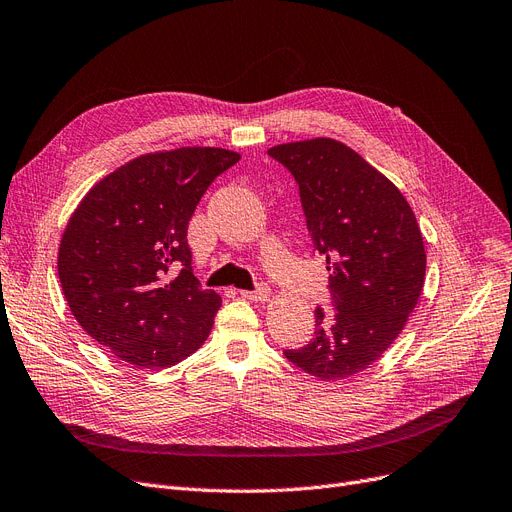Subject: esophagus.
Masks as SVG:
<instances>
[{
    "label": "esophagus",
    "instance_id": "obj_1",
    "mask_svg": "<svg viewBox=\"0 0 512 512\" xmlns=\"http://www.w3.org/2000/svg\"><path fill=\"white\" fill-rule=\"evenodd\" d=\"M240 295L244 297V299H251V301H259V304H263V301H268L270 299V289H268V285H257V289L255 291H240Z\"/></svg>",
    "mask_w": 512,
    "mask_h": 512
}]
</instances>
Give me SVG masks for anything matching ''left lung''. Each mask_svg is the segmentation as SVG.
Wrapping results in <instances>:
<instances>
[{"mask_svg":"<svg viewBox=\"0 0 512 512\" xmlns=\"http://www.w3.org/2000/svg\"><path fill=\"white\" fill-rule=\"evenodd\" d=\"M268 154L299 185L337 310L327 318L316 308L312 342L285 356L318 380H348L392 346L418 304L426 274L420 225L399 187L344 143L318 137Z\"/></svg>","mask_w":512,"mask_h":512,"instance_id":"8db88e82","label":"left lung"}]
</instances>
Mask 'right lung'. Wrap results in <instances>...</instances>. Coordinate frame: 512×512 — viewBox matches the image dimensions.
<instances>
[{
  "label": "right lung",
  "mask_w": 512,
  "mask_h": 512,
  "mask_svg": "<svg viewBox=\"0 0 512 512\" xmlns=\"http://www.w3.org/2000/svg\"><path fill=\"white\" fill-rule=\"evenodd\" d=\"M238 160L221 147L139 156L103 177L69 217L63 295L80 327L120 361L164 369L206 342L221 297L192 272L187 225L208 185Z\"/></svg>",
  "instance_id": "add662e5"
}]
</instances>
